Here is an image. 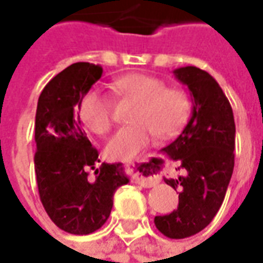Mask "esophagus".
Segmentation results:
<instances>
[{"mask_svg":"<svg viewBox=\"0 0 263 263\" xmlns=\"http://www.w3.org/2000/svg\"><path fill=\"white\" fill-rule=\"evenodd\" d=\"M128 166H129L132 173H134V176L137 177L139 184L143 186V187H154V186H156L159 183V177L154 175L151 171H145V167H143V165H141L139 160L132 162Z\"/></svg>","mask_w":263,"mask_h":263,"instance_id":"esophagus-1","label":"esophagus"}]
</instances>
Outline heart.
<instances>
[{"label": "heart", "mask_w": 263, "mask_h": 263, "mask_svg": "<svg viewBox=\"0 0 263 263\" xmlns=\"http://www.w3.org/2000/svg\"><path fill=\"white\" fill-rule=\"evenodd\" d=\"M120 90L139 101L135 124L122 126L109 138L105 152L111 159H132L154 141L176 135L187 122L192 100L182 88H167L166 83L148 74H129L117 81ZM80 117L94 134L103 135L112 125V104L103 91L90 90L80 101Z\"/></svg>", "instance_id": "heart-1"}]
</instances>
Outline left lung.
Masks as SVG:
<instances>
[{
    "instance_id": "8db88e82",
    "label": "left lung",
    "mask_w": 263,
    "mask_h": 263,
    "mask_svg": "<svg viewBox=\"0 0 263 263\" xmlns=\"http://www.w3.org/2000/svg\"><path fill=\"white\" fill-rule=\"evenodd\" d=\"M173 74L187 86L193 108L182 134L162 149L180 163L182 175L163 177L179 192V205L171 214L156 215L155 226L167 238L182 239L209 226L224 201L234 171L235 122L213 76L194 66L179 67Z\"/></svg>"
}]
</instances>
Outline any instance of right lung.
<instances>
[{
  "label": "right lung",
  "instance_id": "add662e5",
  "mask_svg": "<svg viewBox=\"0 0 263 263\" xmlns=\"http://www.w3.org/2000/svg\"><path fill=\"white\" fill-rule=\"evenodd\" d=\"M103 67L73 63L45 86L35 117V173L43 207L60 230L87 235L108 220L115 190L129 182L122 163L97 167V149L79 115Z\"/></svg>",
  "mask_w": 263,
  "mask_h": 263
}]
</instances>
